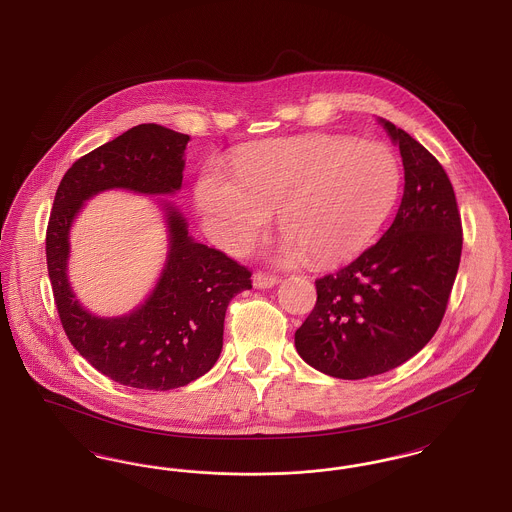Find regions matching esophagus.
<instances>
[{"label":"esophagus","mask_w":512,"mask_h":512,"mask_svg":"<svg viewBox=\"0 0 512 512\" xmlns=\"http://www.w3.org/2000/svg\"><path fill=\"white\" fill-rule=\"evenodd\" d=\"M278 282H280V278L274 276V274H267V272H255V274H253V284H255V288H259V290L272 288V286H276Z\"/></svg>","instance_id":"esophagus-1"}]
</instances>
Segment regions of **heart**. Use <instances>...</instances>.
Instances as JSON below:
<instances>
[{
    "label": "heart",
    "instance_id": "heart-1",
    "mask_svg": "<svg viewBox=\"0 0 512 512\" xmlns=\"http://www.w3.org/2000/svg\"><path fill=\"white\" fill-rule=\"evenodd\" d=\"M230 172L207 168L195 185L205 226L222 249L247 251L278 211L286 257L329 267L360 253L391 216L402 170L383 143L311 133L236 152Z\"/></svg>",
    "mask_w": 512,
    "mask_h": 512
}]
</instances>
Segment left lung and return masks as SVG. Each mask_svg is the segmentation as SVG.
Listing matches in <instances>:
<instances>
[{
  "label": "left lung",
  "instance_id": "obj_1",
  "mask_svg": "<svg viewBox=\"0 0 512 512\" xmlns=\"http://www.w3.org/2000/svg\"><path fill=\"white\" fill-rule=\"evenodd\" d=\"M404 164L391 228L356 261L315 280L317 303L296 350L336 379L381 375L416 356L439 329L462 253V222L439 160L381 120Z\"/></svg>",
  "mask_w": 512,
  "mask_h": 512
}]
</instances>
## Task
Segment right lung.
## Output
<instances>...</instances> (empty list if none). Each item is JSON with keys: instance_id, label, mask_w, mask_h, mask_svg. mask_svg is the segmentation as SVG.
Returning a JSON list of instances; mask_svg holds the SVG:
<instances>
[{"instance_id": "1", "label": "right lung", "mask_w": 512, "mask_h": 512, "mask_svg": "<svg viewBox=\"0 0 512 512\" xmlns=\"http://www.w3.org/2000/svg\"><path fill=\"white\" fill-rule=\"evenodd\" d=\"M187 141L189 135L141 123L81 156L61 180L46 230L48 274L69 342L102 375L133 389L170 391L205 375L222 350L226 309L251 288V271L191 240L185 218L166 205L170 251L160 280L141 307L104 319L89 313L67 282L69 228L100 191H178Z\"/></svg>"}]
</instances>
